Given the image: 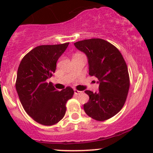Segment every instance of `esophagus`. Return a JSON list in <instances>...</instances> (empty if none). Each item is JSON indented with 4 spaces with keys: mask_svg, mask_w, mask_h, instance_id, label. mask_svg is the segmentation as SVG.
<instances>
[{
    "mask_svg": "<svg viewBox=\"0 0 153 153\" xmlns=\"http://www.w3.org/2000/svg\"><path fill=\"white\" fill-rule=\"evenodd\" d=\"M74 93H75V95H80V94H82V92H81V91L77 90V89H75V90H74Z\"/></svg>",
    "mask_w": 153,
    "mask_h": 153,
    "instance_id": "obj_1",
    "label": "esophagus"
}]
</instances>
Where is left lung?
<instances>
[{"label":"left lung","mask_w":153,"mask_h":153,"mask_svg":"<svg viewBox=\"0 0 153 153\" xmlns=\"http://www.w3.org/2000/svg\"><path fill=\"white\" fill-rule=\"evenodd\" d=\"M75 47L86 54L89 75L98 79L99 92L86 90L89 100L84 109L93 119L106 121L124 106L129 89L127 66L120 51L101 38L78 41Z\"/></svg>","instance_id":"8db88e82"}]
</instances>
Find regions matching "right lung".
I'll use <instances>...</instances> for the list:
<instances>
[{
    "mask_svg": "<svg viewBox=\"0 0 153 153\" xmlns=\"http://www.w3.org/2000/svg\"><path fill=\"white\" fill-rule=\"evenodd\" d=\"M69 44L38 46L23 58L18 67L15 88L20 101L29 116L42 125L59 122L66 113L67 101L73 96L70 86L58 91L47 82Z\"/></svg>",
    "mask_w": 153,
    "mask_h": 153,
    "instance_id": "obj_1",
    "label": "right lung"
}]
</instances>
